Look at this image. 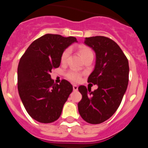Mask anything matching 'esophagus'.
Wrapping results in <instances>:
<instances>
[{"mask_svg":"<svg viewBox=\"0 0 148 148\" xmlns=\"http://www.w3.org/2000/svg\"><path fill=\"white\" fill-rule=\"evenodd\" d=\"M73 90H74V91H77V90H78V86L75 85V84H74V85L73 86Z\"/></svg>","mask_w":148,"mask_h":148,"instance_id":"esophagus-1","label":"esophagus"}]
</instances>
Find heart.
<instances>
[{"label": "heart", "mask_w": 148, "mask_h": 148, "mask_svg": "<svg viewBox=\"0 0 148 148\" xmlns=\"http://www.w3.org/2000/svg\"><path fill=\"white\" fill-rule=\"evenodd\" d=\"M78 49H79V53H80L82 58H85L86 56L92 54V52L91 51V49L87 47H86V46L80 45L78 47ZM69 54H70V49H66L63 52L61 56V62L64 63L66 61L68 56H69ZM66 75H67V78L70 80L73 81V82H78L81 79V75L78 72L75 71V70H70V71H69Z\"/></svg>", "instance_id": "obj_1"}]
</instances>
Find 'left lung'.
<instances>
[{"label": "left lung", "instance_id": "left-lung-1", "mask_svg": "<svg viewBox=\"0 0 148 148\" xmlns=\"http://www.w3.org/2000/svg\"><path fill=\"white\" fill-rule=\"evenodd\" d=\"M84 44L95 53V67L87 82L98 89L92 92L85 86L78 87L82 99L78 108L84 121L96 125L110 118L119 107L127 87L129 64L119 46L109 38H86Z\"/></svg>", "mask_w": 148, "mask_h": 148}]
</instances>
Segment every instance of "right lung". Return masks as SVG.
<instances>
[{
    "instance_id": "add662e5",
    "label": "right lung",
    "mask_w": 148,
    "mask_h": 148,
    "mask_svg": "<svg viewBox=\"0 0 148 148\" xmlns=\"http://www.w3.org/2000/svg\"><path fill=\"white\" fill-rule=\"evenodd\" d=\"M74 42H77L75 37L46 34L34 40L21 58L18 92L27 112L35 121L51 123L61 116L73 86L66 80L54 83L50 73L60 66L61 54Z\"/></svg>"
}]
</instances>
